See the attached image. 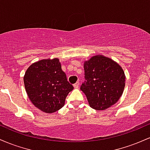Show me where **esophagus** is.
Masks as SVG:
<instances>
[{
	"instance_id": "1",
	"label": "esophagus",
	"mask_w": 150,
	"mask_h": 150,
	"mask_svg": "<svg viewBox=\"0 0 150 150\" xmlns=\"http://www.w3.org/2000/svg\"><path fill=\"white\" fill-rule=\"evenodd\" d=\"M74 87H75V89H77V88H78V87H79V86H80V82H76V83H75V84H74Z\"/></svg>"
}]
</instances>
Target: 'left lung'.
Here are the masks:
<instances>
[{
    "mask_svg": "<svg viewBox=\"0 0 150 150\" xmlns=\"http://www.w3.org/2000/svg\"><path fill=\"white\" fill-rule=\"evenodd\" d=\"M84 69L87 81L80 89L91 107L105 110L119 100L125 88V75L118 63L98 54L84 62Z\"/></svg>",
    "mask_w": 150,
    "mask_h": 150,
    "instance_id": "8db88e82",
    "label": "left lung"
}]
</instances>
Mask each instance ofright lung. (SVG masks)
Masks as SVG:
<instances>
[{
  "instance_id": "obj_1",
  "label": "right lung",
  "mask_w": 150,
  "mask_h": 150,
  "mask_svg": "<svg viewBox=\"0 0 150 150\" xmlns=\"http://www.w3.org/2000/svg\"><path fill=\"white\" fill-rule=\"evenodd\" d=\"M24 85L32 104L47 113L63 107L68 93L73 89L56 58L32 63L24 75Z\"/></svg>"
}]
</instances>
